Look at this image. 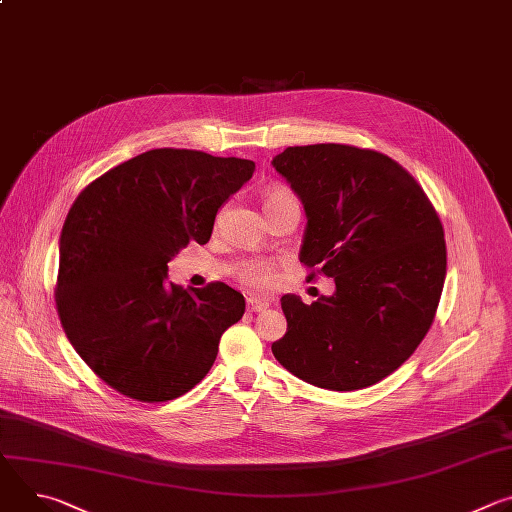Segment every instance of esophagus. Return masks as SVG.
Wrapping results in <instances>:
<instances>
[{
  "mask_svg": "<svg viewBox=\"0 0 512 512\" xmlns=\"http://www.w3.org/2000/svg\"><path fill=\"white\" fill-rule=\"evenodd\" d=\"M247 308H249L251 312H263V310H267V308H269V300H265V298H257V296L247 298Z\"/></svg>",
  "mask_w": 512,
  "mask_h": 512,
  "instance_id": "obj_1",
  "label": "esophagus"
}]
</instances>
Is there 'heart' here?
<instances>
[{
	"instance_id": "b5f03b06",
	"label": "heart",
	"mask_w": 512,
	"mask_h": 512,
	"mask_svg": "<svg viewBox=\"0 0 512 512\" xmlns=\"http://www.w3.org/2000/svg\"><path fill=\"white\" fill-rule=\"evenodd\" d=\"M285 198H294V194H291V192L285 190V188H273V190H269L267 196H265V206H267V204H275V202L285 200ZM243 279H245L247 283H251V285L265 287V285H269V283L273 281V273H271V269H269L265 263H249V265H245V269H243Z\"/></svg>"
}]
</instances>
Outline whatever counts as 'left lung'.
I'll return each instance as SVG.
<instances>
[{"mask_svg":"<svg viewBox=\"0 0 512 512\" xmlns=\"http://www.w3.org/2000/svg\"><path fill=\"white\" fill-rule=\"evenodd\" d=\"M271 164L306 210L300 261L336 283L310 306L281 298L287 332L273 356L322 389L371 387L401 367L433 322L446 281L440 216L407 170L373 150L296 145Z\"/></svg>","mask_w":512,"mask_h":512,"instance_id":"left-lung-1","label":"left lung"}]
</instances>
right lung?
<instances>
[{"mask_svg":"<svg viewBox=\"0 0 512 512\" xmlns=\"http://www.w3.org/2000/svg\"><path fill=\"white\" fill-rule=\"evenodd\" d=\"M255 162L150 150L91 182L70 206L58 247L56 308L93 373L137 401L188 393L210 371L223 332L245 314L227 283L186 291L168 263L208 243L214 218Z\"/></svg>","mask_w":512,"mask_h":512,"instance_id":"obj_1","label":"right lung"}]
</instances>
